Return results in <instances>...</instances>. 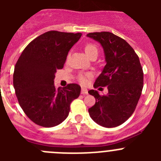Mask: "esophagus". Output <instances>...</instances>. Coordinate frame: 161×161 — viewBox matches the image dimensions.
I'll list each match as a JSON object with an SVG mask.
<instances>
[{"label": "esophagus", "instance_id": "1", "mask_svg": "<svg viewBox=\"0 0 161 161\" xmlns=\"http://www.w3.org/2000/svg\"><path fill=\"white\" fill-rule=\"evenodd\" d=\"M81 94H88V90L86 89H84V88H82L81 89Z\"/></svg>", "mask_w": 161, "mask_h": 161}]
</instances>
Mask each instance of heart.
<instances>
[{
    "mask_svg": "<svg viewBox=\"0 0 161 161\" xmlns=\"http://www.w3.org/2000/svg\"><path fill=\"white\" fill-rule=\"evenodd\" d=\"M85 53L87 54L88 56L91 58L94 55H97L98 48L95 44L89 42V43H87L85 46ZM68 58H69V55H68ZM91 77H92V74L90 72H84V73L80 74L77 77V80L81 85H86L88 82V80Z\"/></svg>",
    "mask_w": 161,
    "mask_h": 161,
    "instance_id": "b5f03b06",
    "label": "heart"
}]
</instances>
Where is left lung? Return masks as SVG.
I'll list each match as a JSON object with an SVG mask.
<instances>
[{
    "label": "left lung",
    "mask_w": 161,
    "mask_h": 161,
    "mask_svg": "<svg viewBox=\"0 0 161 161\" xmlns=\"http://www.w3.org/2000/svg\"><path fill=\"white\" fill-rule=\"evenodd\" d=\"M88 37L102 44L106 64L93 87L107 86L108 93L100 95L89 90L96 103L89 109L95 123L115 127L125 123L134 113L143 87V72L139 56L123 38L110 32L89 33Z\"/></svg>",
    "instance_id": "8db88e82"
}]
</instances>
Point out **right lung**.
<instances>
[{
  "label": "right lung",
  "mask_w": 161,
  "mask_h": 161,
  "mask_svg": "<svg viewBox=\"0 0 161 161\" xmlns=\"http://www.w3.org/2000/svg\"><path fill=\"white\" fill-rule=\"evenodd\" d=\"M80 33L51 31L35 38L20 55L14 68V87L24 113L38 126L52 127L66 119L70 105L80 93L77 84L55 89L56 70L63 68L69 50Z\"/></svg>",
  "instance_id": "1"
}]
</instances>
